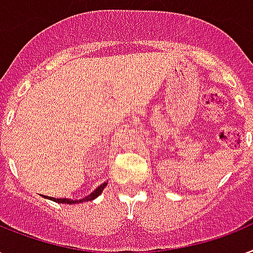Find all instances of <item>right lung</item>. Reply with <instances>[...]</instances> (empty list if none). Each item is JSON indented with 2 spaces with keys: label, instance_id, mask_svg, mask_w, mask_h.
<instances>
[{
  "label": "right lung",
  "instance_id": "obj_1",
  "mask_svg": "<svg viewBox=\"0 0 253 253\" xmlns=\"http://www.w3.org/2000/svg\"><path fill=\"white\" fill-rule=\"evenodd\" d=\"M107 186V182H104L103 185H100L99 187L96 190H93L89 195H87L85 198H83V199H76V201H74V199H67V198H50L51 201L56 202V203H68V205H74V203H83V202H88V201H93L95 198H97L100 195V194L103 193V190H104V187Z\"/></svg>",
  "mask_w": 253,
  "mask_h": 253
}]
</instances>
